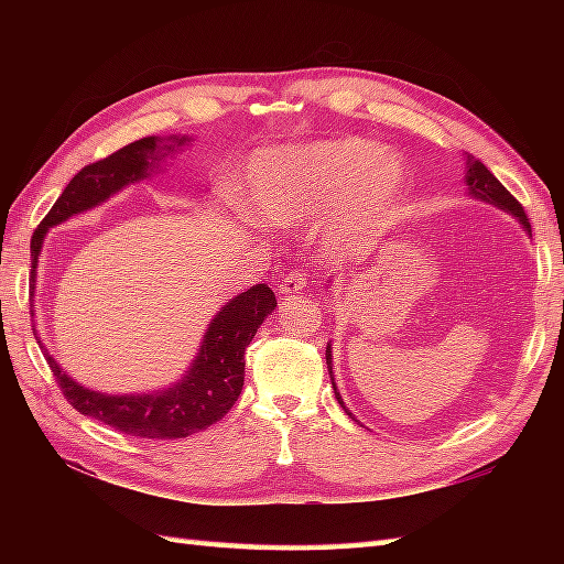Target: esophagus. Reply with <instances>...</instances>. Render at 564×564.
Here are the masks:
<instances>
[{
    "instance_id": "obj_1",
    "label": "esophagus",
    "mask_w": 564,
    "mask_h": 564,
    "mask_svg": "<svg viewBox=\"0 0 564 564\" xmlns=\"http://www.w3.org/2000/svg\"><path fill=\"white\" fill-rule=\"evenodd\" d=\"M303 289H305V275L299 271L285 273L279 281V295H283V299H289L293 293H301Z\"/></svg>"
}]
</instances>
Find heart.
Listing matches in <instances>:
<instances>
[{
    "label": "heart",
    "instance_id": "1",
    "mask_svg": "<svg viewBox=\"0 0 564 564\" xmlns=\"http://www.w3.org/2000/svg\"><path fill=\"white\" fill-rule=\"evenodd\" d=\"M405 194V171L366 139L261 151L243 181V208L269 226H299L348 204L330 231L346 246L380 231Z\"/></svg>",
    "mask_w": 564,
    "mask_h": 564
}]
</instances>
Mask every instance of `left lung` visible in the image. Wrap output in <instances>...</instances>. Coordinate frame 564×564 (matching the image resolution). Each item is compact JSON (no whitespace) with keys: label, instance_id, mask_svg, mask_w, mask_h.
<instances>
[{"label":"left lung","instance_id":"8db88e82","mask_svg":"<svg viewBox=\"0 0 564 564\" xmlns=\"http://www.w3.org/2000/svg\"><path fill=\"white\" fill-rule=\"evenodd\" d=\"M465 184H467V194L470 196H475V198H480V202H488V204H492V206H498V208H502V212H508V214H512L514 218H518V221L522 224V228L524 231H528L530 236H532V228H530V218H528V214H524V208L520 206V202L518 198H514L508 188H505L498 178H495L492 174H490V169L482 164V161H477L475 156H470L467 154V176H465ZM330 346L326 348V362H328V373H330V383H333V356H330ZM333 390H336V398H338V403H340V408L346 410L348 413V408H346V403H343V398H340V393H338V388H336V383H333ZM350 415V413H348Z\"/></svg>","mask_w":564,"mask_h":564}]
</instances>
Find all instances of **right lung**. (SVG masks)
Wrapping results in <instances>:
<instances>
[{"instance_id":"obj_1","label":"right lung","mask_w":564,"mask_h":564,"mask_svg":"<svg viewBox=\"0 0 564 564\" xmlns=\"http://www.w3.org/2000/svg\"><path fill=\"white\" fill-rule=\"evenodd\" d=\"M181 144H186V137H169L166 141L159 137H144L113 151L111 156L97 161V164L84 166L66 184L62 196L56 198V204L32 236L30 289L34 291L36 263H40V251L50 228L104 204L123 186L147 178L151 169H159L161 156L171 154ZM273 308L275 295L265 283L251 285L241 295H236L208 323L202 348H198V356L191 362L186 376L164 390L139 395H107L79 386L64 373V368H59V362L42 346L36 330H32L64 398L82 415L101 420L123 435L149 437V441H176V437L206 431L234 408L243 388L246 348Z\"/></svg>"}]
</instances>
